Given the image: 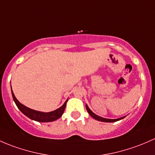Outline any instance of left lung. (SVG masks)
I'll return each mask as SVG.
<instances>
[{
    "label": "left lung",
    "mask_w": 155,
    "mask_h": 155,
    "mask_svg": "<svg viewBox=\"0 0 155 155\" xmlns=\"http://www.w3.org/2000/svg\"><path fill=\"white\" fill-rule=\"evenodd\" d=\"M86 109H87V111L88 112L89 114L91 115V117H93L94 119H95V120H98V121H101V122H105V123H114V122H117V121H119V120H123V118H125V117H121V118H118V119H106V118H103V117H101L99 116H97V114H95L94 113V112L92 111V110H91L90 108H89V107L87 106V105L86 104Z\"/></svg>",
    "instance_id": "obj_1"
}]
</instances>
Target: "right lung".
I'll use <instances>...</instances> for the list:
<instances>
[{"label": "right lung", "mask_w": 155, "mask_h": 155, "mask_svg": "<svg viewBox=\"0 0 155 155\" xmlns=\"http://www.w3.org/2000/svg\"><path fill=\"white\" fill-rule=\"evenodd\" d=\"M12 88V87H11ZM12 95L13 100H14L15 103L17 105L18 108L24 114L25 116L31 119L32 120H35V121L40 122V123H49V122H53L55 120H58L60 117L62 116L63 113L64 111L65 107H66L67 102H68V99H67L65 101V102L61 105L59 108L56 109V110H53V111L50 112H42V111H38V110H33V109H31L30 107L25 106L23 104L21 103L16 97H15L14 93L12 90Z\"/></svg>", "instance_id": "add662e5"}]
</instances>
